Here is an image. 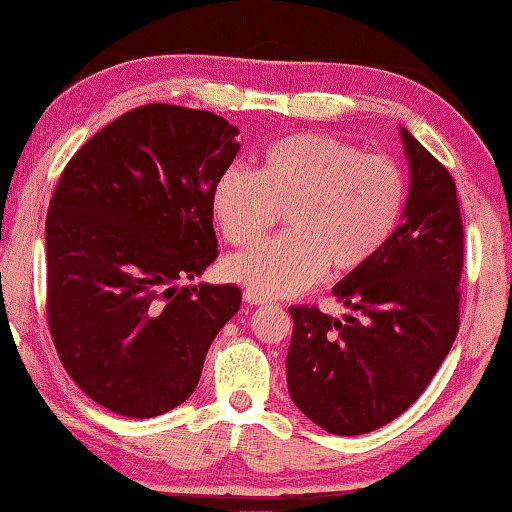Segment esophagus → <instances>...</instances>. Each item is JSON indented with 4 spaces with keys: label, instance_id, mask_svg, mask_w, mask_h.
<instances>
[{
    "label": "esophagus",
    "instance_id": "obj_1",
    "mask_svg": "<svg viewBox=\"0 0 512 512\" xmlns=\"http://www.w3.org/2000/svg\"><path fill=\"white\" fill-rule=\"evenodd\" d=\"M244 302H247V305H268V298H261V295L247 291L244 293Z\"/></svg>",
    "mask_w": 512,
    "mask_h": 512
}]
</instances>
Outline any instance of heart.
<instances>
[{
	"instance_id": "heart-1",
	"label": "heart",
	"mask_w": 512,
	"mask_h": 512,
	"mask_svg": "<svg viewBox=\"0 0 512 512\" xmlns=\"http://www.w3.org/2000/svg\"><path fill=\"white\" fill-rule=\"evenodd\" d=\"M406 180L395 161L323 133L270 145L261 173L231 166L212 191L214 219L231 244H251L286 212L288 233L226 258V277L261 295L291 298L328 268H367L395 235Z\"/></svg>"
}]
</instances>
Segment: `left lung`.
I'll return each instance as SVG.
<instances>
[{
    "instance_id": "8db88e82",
    "label": "left lung",
    "mask_w": 512,
    "mask_h": 512,
    "mask_svg": "<svg viewBox=\"0 0 512 512\" xmlns=\"http://www.w3.org/2000/svg\"><path fill=\"white\" fill-rule=\"evenodd\" d=\"M409 196L402 226L332 295L353 314L291 307L288 395L337 436L374 432L409 409L446 360L459 328L464 231L450 173L404 127Z\"/></svg>"
}]
</instances>
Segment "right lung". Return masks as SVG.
Segmentation results:
<instances>
[{
  "mask_svg": "<svg viewBox=\"0 0 512 512\" xmlns=\"http://www.w3.org/2000/svg\"><path fill=\"white\" fill-rule=\"evenodd\" d=\"M224 117L129 110L66 164L46 219L48 325L96 404L127 418L180 406L238 314L233 284H189L217 258L212 191L240 152Z\"/></svg>",
  "mask_w": 512,
  "mask_h": 512,
  "instance_id": "obj_1",
  "label": "right lung"
}]
</instances>
